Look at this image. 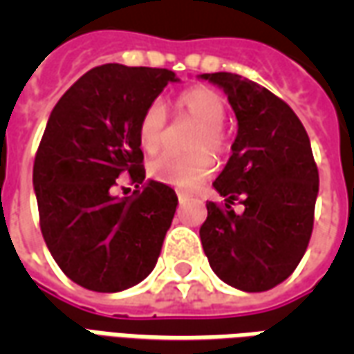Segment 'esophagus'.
<instances>
[{"label":"esophagus","mask_w":354,"mask_h":354,"mask_svg":"<svg viewBox=\"0 0 354 354\" xmlns=\"http://www.w3.org/2000/svg\"><path fill=\"white\" fill-rule=\"evenodd\" d=\"M176 195H178V201H180V203H184V201H187V195H185V193L178 192Z\"/></svg>","instance_id":"34e87169"}]
</instances>
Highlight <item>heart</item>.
Returning a JSON list of instances; mask_svg holds the SVG:
<instances>
[{
  "instance_id": "heart-1",
  "label": "heart",
  "mask_w": 354,
  "mask_h": 354,
  "mask_svg": "<svg viewBox=\"0 0 354 354\" xmlns=\"http://www.w3.org/2000/svg\"><path fill=\"white\" fill-rule=\"evenodd\" d=\"M176 117H189L197 129L189 138V153H165L149 162V176L161 184L174 185L180 189H193L212 176L216 161L227 157L233 146L230 131L223 119L227 115V104L222 94L210 87H192L180 93L174 100ZM167 113L159 102L147 106L138 123L140 147L146 153H157L165 142Z\"/></svg>"
}]
</instances>
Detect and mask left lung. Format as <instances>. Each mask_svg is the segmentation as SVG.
Segmentation results:
<instances>
[{"instance_id": "1", "label": "left lung", "mask_w": 354, "mask_h": 354, "mask_svg": "<svg viewBox=\"0 0 354 354\" xmlns=\"http://www.w3.org/2000/svg\"><path fill=\"white\" fill-rule=\"evenodd\" d=\"M227 93L239 121L233 155L216 178L223 203H207L201 243L214 273L245 292H263L294 273L315 222L319 169L294 109L237 73H203ZM241 215L230 208L236 201Z\"/></svg>"}]
</instances>
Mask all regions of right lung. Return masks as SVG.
<instances>
[{
    "label": "right lung",
    "instance_id": "add662e5",
    "mask_svg": "<svg viewBox=\"0 0 354 354\" xmlns=\"http://www.w3.org/2000/svg\"><path fill=\"white\" fill-rule=\"evenodd\" d=\"M176 73L104 64L73 83L50 111L34 161L39 225L50 256L80 286L121 292L153 271L178 197L146 180L138 123ZM137 189L115 198L118 174Z\"/></svg>",
    "mask_w": 354,
    "mask_h": 354
}]
</instances>
